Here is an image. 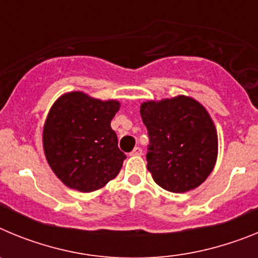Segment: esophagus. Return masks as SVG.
<instances>
[{
	"label": "esophagus",
	"instance_id": "obj_1",
	"mask_svg": "<svg viewBox=\"0 0 258 258\" xmlns=\"http://www.w3.org/2000/svg\"><path fill=\"white\" fill-rule=\"evenodd\" d=\"M142 149H141V147H136V149L133 150V151L131 152V155L132 156H141V155H142Z\"/></svg>",
	"mask_w": 258,
	"mask_h": 258
}]
</instances>
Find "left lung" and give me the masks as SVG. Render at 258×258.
<instances>
[{
    "label": "left lung",
    "instance_id": "1",
    "mask_svg": "<svg viewBox=\"0 0 258 258\" xmlns=\"http://www.w3.org/2000/svg\"><path fill=\"white\" fill-rule=\"evenodd\" d=\"M149 132L147 169L170 192L194 190L208 178L217 160L218 140L204 106L186 95L141 104Z\"/></svg>",
    "mask_w": 258,
    "mask_h": 258
}]
</instances>
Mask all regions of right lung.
I'll return each mask as SVG.
<instances>
[{"mask_svg":"<svg viewBox=\"0 0 258 258\" xmlns=\"http://www.w3.org/2000/svg\"><path fill=\"white\" fill-rule=\"evenodd\" d=\"M118 108L120 102L83 92L66 93L51 106L42 145L50 168L67 187L92 192L118 174L126 159L111 127Z\"/></svg>","mask_w":258,"mask_h":258,"instance_id":"1","label":"right lung"}]
</instances>
